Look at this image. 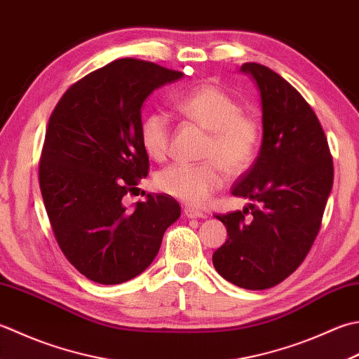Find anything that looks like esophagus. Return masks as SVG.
I'll return each instance as SVG.
<instances>
[{"mask_svg":"<svg viewBox=\"0 0 359 359\" xmlns=\"http://www.w3.org/2000/svg\"><path fill=\"white\" fill-rule=\"evenodd\" d=\"M184 215L187 217H205V213H202L201 210H196L193 207H185L184 208Z\"/></svg>","mask_w":359,"mask_h":359,"instance_id":"34e87169","label":"esophagus"}]
</instances>
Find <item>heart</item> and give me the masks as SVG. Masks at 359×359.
Instances as JSON below:
<instances>
[{
    "instance_id": "1",
    "label": "heart",
    "mask_w": 359,
    "mask_h": 359,
    "mask_svg": "<svg viewBox=\"0 0 359 359\" xmlns=\"http://www.w3.org/2000/svg\"><path fill=\"white\" fill-rule=\"evenodd\" d=\"M189 121L210 132L201 165L174 163L156 174V187L193 207H202L224 184V171L240 175L257 158L262 144L258 119L244 114L240 102L213 83H201L175 101ZM140 142L154 160H163L171 143L170 118L161 110L144 115Z\"/></svg>"
}]
</instances>
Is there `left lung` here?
<instances>
[{
  "instance_id": "obj_1",
  "label": "left lung",
  "mask_w": 359,
  "mask_h": 359,
  "mask_svg": "<svg viewBox=\"0 0 359 359\" xmlns=\"http://www.w3.org/2000/svg\"><path fill=\"white\" fill-rule=\"evenodd\" d=\"M241 72L252 76L262 96L263 142L231 194L255 203L216 215L229 238L213 254V264L230 283L268 290L310 252L333 187V160L318 116L290 82L255 62L244 63Z\"/></svg>"
}]
</instances>
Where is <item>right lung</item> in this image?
<instances>
[{
  "label": "right lung",
  "mask_w": 359,
  "mask_h": 359,
  "mask_svg": "<svg viewBox=\"0 0 359 359\" xmlns=\"http://www.w3.org/2000/svg\"><path fill=\"white\" fill-rule=\"evenodd\" d=\"M184 73L118 59L69 87L49 116L39 182L55 241L82 276L118 285L142 273L179 219V202L147 194L129 212L123 198L149 171L140 142L142 105Z\"/></svg>",
  "instance_id": "add662e5"
}]
</instances>
